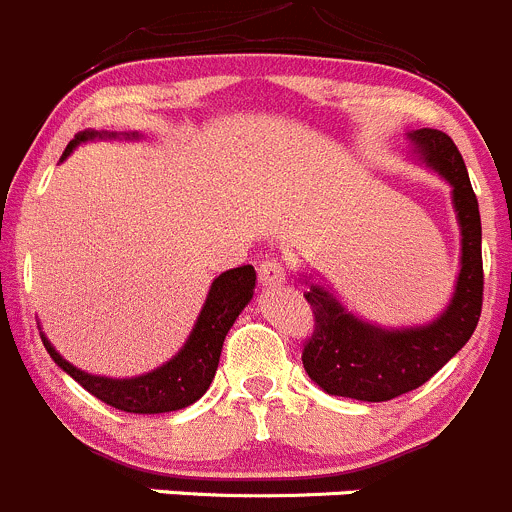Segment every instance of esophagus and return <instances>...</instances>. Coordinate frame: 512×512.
<instances>
[{
  "label": "esophagus",
  "instance_id": "1",
  "mask_svg": "<svg viewBox=\"0 0 512 512\" xmlns=\"http://www.w3.org/2000/svg\"><path fill=\"white\" fill-rule=\"evenodd\" d=\"M257 275H260V283L265 288H275V285H283L285 283V267L283 262L278 260H262L260 267H257Z\"/></svg>",
  "mask_w": 512,
  "mask_h": 512
}]
</instances>
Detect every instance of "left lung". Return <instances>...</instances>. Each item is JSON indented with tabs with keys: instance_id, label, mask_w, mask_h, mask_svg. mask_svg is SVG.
Returning <instances> with one entry per match:
<instances>
[{
	"instance_id": "8db88e82",
	"label": "left lung",
	"mask_w": 512,
	"mask_h": 512,
	"mask_svg": "<svg viewBox=\"0 0 512 512\" xmlns=\"http://www.w3.org/2000/svg\"><path fill=\"white\" fill-rule=\"evenodd\" d=\"M414 154L452 186L462 234L455 295L439 318L412 328H381L361 321L318 283H308L313 336L303 366L326 394L358 401H389L432 379L475 333L482 310V227L477 197L455 141L437 128L409 133Z\"/></svg>"
}]
</instances>
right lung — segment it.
Wrapping results in <instances>:
<instances>
[{
  "instance_id": "add662e5",
  "label": "right lung",
  "mask_w": 512,
  "mask_h": 512,
  "mask_svg": "<svg viewBox=\"0 0 512 512\" xmlns=\"http://www.w3.org/2000/svg\"><path fill=\"white\" fill-rule=\"evenodd\" d=\"M116 136L118 133L108 131H80L68 143L62 161L68 159L73 154V148L80 146V143L93 141V138ZM123 136L138 138V133H123ZM255 280L257 275L252 265L234 267V270H227L219 278H214L207 300H204L202 313H199L197 323L191 328L181 351L171 361H166L164 366H159V369L148 371L143 376H133V379H108V376L85 374V371L68 364L42 333L40 336L52 361L65 374L73 376L85 391H90L95 399L131 414L176 412V409H184L197 399H202L204 391L212 384L214 374H217L224 336L232 328V323L237 321V315L252 300Z\"/></svg>"
}]
</instances>
